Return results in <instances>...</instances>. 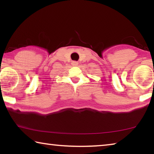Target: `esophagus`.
<instances>
[{
	"mask_svg": "<svg viewBox=\"0 0 154 154\" xmlns=\"http://www.w3.org/2000/svg\"><path fill=\"white\" fill-rule=\"evenodd\" d=\"M72 65H73V66H77L78 62L77 61H72Z\"/></svg>",
	"mask_w": 154,
	"mask_h": 154,
	"instance_id": "1",
	"label": "esophagus"
}]
</instances>
